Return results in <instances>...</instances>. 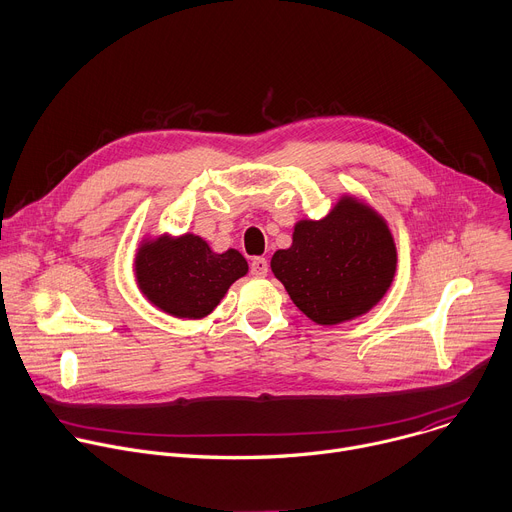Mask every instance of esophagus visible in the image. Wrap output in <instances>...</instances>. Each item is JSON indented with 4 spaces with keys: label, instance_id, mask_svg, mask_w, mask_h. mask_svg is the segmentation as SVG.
I'll return each mask as SVG.
<instances>
[{
    "label": "esophagus",
    "instance_id": "esophagus-1",
    "mask_svg": "<svg viewBox=\"0 0 512 512\" xmlns=\"http://www.w3.org/2000/svg\"><path fill=\"white\" fill-rule=\"evenodd\" d=\"M267 271H269V263H267L265 257H255L251 261V275L253 277H265Z\"/></svg>",
    "mask_w": 512,
    "mask_h": 512
}]
</instances>
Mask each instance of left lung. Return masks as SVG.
<instances>
[{"label": "left lung", "mask_w": 512, "mask_h": 512, "mask_svg": "<svg viewBox=\"0 0 512 512\" xmlns=\"http://www.w3.org/2000/svg\"><path fill=\"white\" fill-rule=\"evenodd\" d=\"M289 249L271 271L291 301L317 325H339L374 309L396 275V243L388 221L364 199L342 195L319 221L293 225Z\"/></svg>", "instance_id": "8db88e82"}]
</instances>
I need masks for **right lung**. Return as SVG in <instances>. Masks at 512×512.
Segmentation results:
<instances>
[{
	"label": "right lung",
	"instance_id": "add662e5",
	"mask_svg": "<svg viewBox=\"0 0 512 512\" xmlns=\"http://www.w3.org/2000/svg\"><path fill=\"white\" fill-rule=\"evenodd\" d=\"M132 271L140 293L156 309L179 319H203L249 273V263L237 249L213 251L195 233H164L140 241Z\"/></svg>",
	"mask_w": 512,
	"mask_h": 512
}]
</instances>
